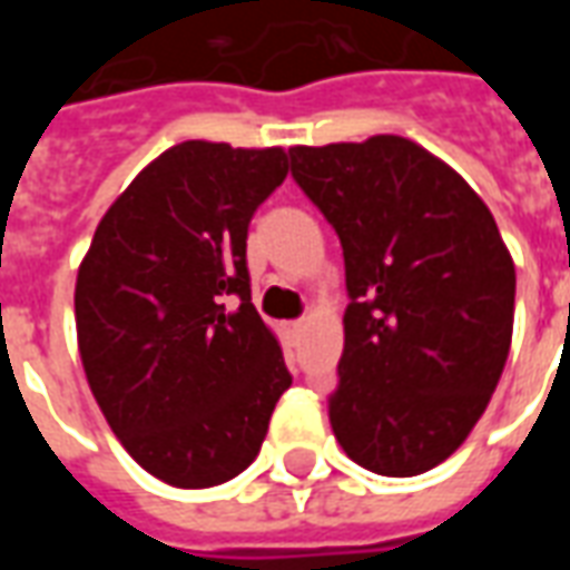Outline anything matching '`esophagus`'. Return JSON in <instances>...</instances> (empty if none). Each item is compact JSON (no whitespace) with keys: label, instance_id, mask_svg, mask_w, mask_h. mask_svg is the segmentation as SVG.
<instances>
[{"label":"esophagus","instance_id":"34e87169","mask_svg":"<svg viewBox=\"0 0 570 570\" xmlns=\"http://www.w3.org/2000/svg\"><path fill=\"white\" fill-rule=\"evenodd\" d=\"M284 330H286V335H289V338H298V335H302V330H305V321H289Z\"/></svg>","mask_w":570,"mask_h":570}]
</instances>
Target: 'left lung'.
Wrapping results in <instances>:
<instances>
[{
    "mask_svg": "<svg viewBox=\"0 0 570 570\" xmlns=\"http://www.w3.org/2000/svg\"><path fill=\"white\" fill-rule=\"evenodd\" d=\"M345 256L335 440L379 476H419L466 440L513 338L515 268L494 216L403 137L289 149Z\"/></svg>",
    "mask_w": 570,
    "mask_h": 570,
    "instance_id": "8db88e82",
    "label": "left lung"
}]
</instances>
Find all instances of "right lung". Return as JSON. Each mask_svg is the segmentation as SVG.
<instances>
[{"mask_svg":"<svg viewBox=\"0 0 570 570\" xmlns=\"http://www.w3.org/2000/svg\"><path fill=\"white\" fill-rule=\"evenodd\" d=\"M284 179V149L179 142L106 210L81 262L88 384L130 458L176 489L247 470L293 384L247 268L249 219Z\"/></svg>","mask_w":570,"mask_h":570,"instance_id":"right-lung-1","label":"right lung"}]
</instances>
